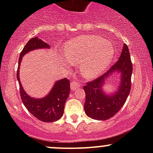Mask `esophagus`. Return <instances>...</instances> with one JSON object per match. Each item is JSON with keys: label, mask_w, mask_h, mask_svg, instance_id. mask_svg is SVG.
Wrapping results in <instances>:
<instances>
[{"label": "esophagus", "mask_w": 153, "mask_h": 153, "mask_svg": "<svg viewBox=\"0 0 153 153\" xmlns=\"http://www.w3.org/2000/svg\"><path fill=\"white\" fill-rule=\"evenodd\" d=\"M70 84H71V89H72V91L76 90L77 89L79 88V84H78V83L75 82V81H72Z\"/></svg>", "instance_id": "1"}]
</instances>
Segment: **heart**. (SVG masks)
<instances>
[{"mask_svg":"<svg viewBox=\"0 0 153 153\" xmlns=\"http://www.w3.org/2000/svg\"><path fill=\"white\" fill-rule=\"evenodd\" d=\"M65 54L71 63L79 64L84 78L92 79L109 67L115 49L111 43L101 37L84 35L69 41L66 46Z\"/></svg>","mask_w":153,"mask_h":153,"instance_id":"heart-1","label":"heart"}]
</instances>
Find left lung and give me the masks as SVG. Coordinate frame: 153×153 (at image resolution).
<instances>
[{"instance_id":"8db88e82","label":"left lung","mask_w":153,"mask_h":153,"mask_svg":"<svg viewBox=\"0 0 153 153\" xmlns=\"http://www.w3.org/2000/svg\"><path fill=\"white\" fill-rule=\"evenodd\" d=\"M132 73V64L129 49L124 44L118 61L105 74L87 82L84 86L86 93V115L98 121H104L113 117L124 106L129 95ZM115 74L118 75L120 84L113 93L106 94L103 90V86Z\"/></svg>"}]
</instances>
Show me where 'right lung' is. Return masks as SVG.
Returning <instances> with one entry per match:
<instances>
[{"mask_svg": "<svg viewBox=\"0 0 153 153\" xmlns=\"http://www.w3.org/2000/svg\"><path fill=\"white\" fill-rule=\"evenodd\" d=\"M49 44L38 37L32 38L23 49L18 60L17 79L20 86V94L23 104L33 116L43 122L58 121L64 115V105L70 92V83L67 78L55 81L46 96L41 98H32L26 92L20 80V66L22 58L29 52L36 49H49Z\"/></svg>", "mask_w": 153, "mask_h": 153, "instance_id": "add662e5", "label": "right lung"}]
</instances>
